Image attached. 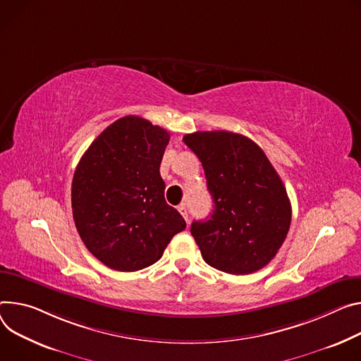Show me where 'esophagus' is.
<instances>
[{
  "mask_svg": "<svg viewBox=\"0 0 361 361\" xmlns=\"http://www.w3.org/2000/svg\"><path fill=\"white\" fill-rule=\"evenodd\" d=\"M178 212L181 213V216L184 217V220L188 223V213H187V207H185V204H180L178 206Z\"/></svg>",
  "mask_w": 361,
  "mask_h": 361,
  "instance_id": "1",
  "label": "esophagus"
}]
</instances>
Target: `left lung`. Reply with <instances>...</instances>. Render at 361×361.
<instances>
[{
    "label": "left lung",
    "mask_w": 361,
    "mask_h": 361,
    "mask_svg": "<svg viewBox=\"0 0 361 361\" xmlns=\"http://www.w3.org/2000/svg\"><path fill=\"white\" fill-rule=\"evenodd\" d=\"M199 157L214 209L191 223V236L210 267L232 275L253 274L275 257L290 226L286 188L262 148L228 130L187 134Z\"/></svg>",
    "instance_id": "8db88e82"
}]
</instances>
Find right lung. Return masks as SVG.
<instances>
[{
  "label": "right lung",
  "instance_id": "add662e5",
  "mask_svg": "<svg viewBox=\"0 0 361 361\" xmlns=\"http://www.w3.org/2000/svg\"><path fill=\"white\" fill-rule=\"evenodd\" d=\"M170 134L140 116L109 125L80 158L72 210L87 250L121 272L144 269L162 256L185 221L167 204L161 159Z\"/></svg>",
  "mask_w": 361,
  "mask_h": 361
}]
</instances>
